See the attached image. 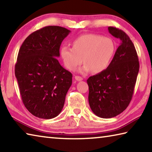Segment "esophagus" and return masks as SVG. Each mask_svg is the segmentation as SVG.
I'll list each match as a JSON object with an SVG mask.
<instances>
[{"instance_id":"34e87169","label":"esophagus","mask_w":152,"mask_h":152,"mask_svg":"<svg viewBox=\"0 0 152 152\" xmlns=\"http://www.w3.org/2000/svg\"><path fill=\"white\" fill-rule=\"evenodd\" d=\"M74 78H75L76 80H77V81H82V80H83V78H82V77L78 76H76L75 77H74Z\"/></svg>"}]
</instances>
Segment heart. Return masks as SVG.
<instances>
[{"label": "heart", "mask_w": 152, "mask_h": 152, "mask_svg": "<svg viewBox=\"0 0 152 152\" xmlns=\"http://www.w3.org/2000/svg\"><path fill=\"white\" fill-rule=\"evenodd\" d=\"M115 49L110 38L90 33L76 38L72 48L63 46L60 49V57L69 70H74L83 61L85 64L78 70L79 73L86 74L92 70L98 74L109 67Z\"/></svg>", "instance_id": "1"}]
</instances>
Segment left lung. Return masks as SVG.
Here are the masks:
<instances>
[{
    "label": "left lung",
    "mask_w": 152,
    "mask_h": 152,
    "mask_svg": "<svg viewBox=\"0 0 152 152\" xmlns=\"http://www.w3.org/2000/svg\"><path fill=\"white\" fill-rule=\"evenodd\" d=\"M108 30L120 39V45L106 70L87 80L90 107L104 119L116 117L127 109L140 69L137 52L129 36L115 27H109Z\"/></svg>",
    "instance_id": "left-lung-1"
}]
</instances>
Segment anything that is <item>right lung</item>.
<instances>
[{"mask_svg": "<svg viewBox=\"0 0 152 152\" xmlns=\"http://www.w3.org/2000/svg\"><path fill=\"white\" fill-rule=\"evenodd\" d=\"M70 31L48 26L32 33L19 49L15 64L22 101L27 109L41 119H53L61 113L72 74L58 60L62 41Z\"/></svg>", "mask_w": 152, "mask_h": 152, "instance_id": "1", "label": "right lung"}]
</instances>
